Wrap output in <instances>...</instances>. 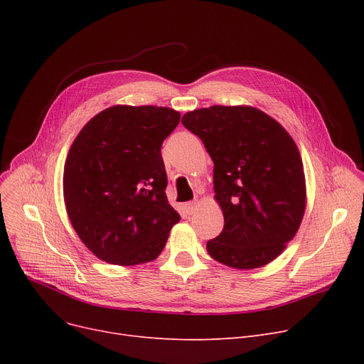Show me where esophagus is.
<instances>
[{
    "instance_id": "obj_1",
    "label": "esophagus",
    "mask_w": 364,
    "mask_h": 364,
    "mask_svg": "<svg viewBox=\"0 0 364 364\" xmlns=\"http://www.w3.org/2000/svg\"><path fill=\"white\" fill-rule=\"evenodd\" d=\"M196 209H198V202H188V203L184 205V211H186L187 215L195 214Z\"/></svg>"
}]
</instances>
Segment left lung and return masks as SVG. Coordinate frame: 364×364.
<instances>
[{"mask_svg":"<svg viewBox=\"0 0 364 364\" xmlns=\"http://www.w3.org/2000/svg\"><path fill=\"white\" fill-rule=\"evenodd\" d=\"M181 122L203 141L214 162L224 228L208 240V254L239 270L272 262L296 235L307 205L294 139L252 106L196 109L184 113Z\"/></svg>","mask_w":364,"mask_h":364,"instance_id":"8db88e82","label":"left lung"}]
</instances>
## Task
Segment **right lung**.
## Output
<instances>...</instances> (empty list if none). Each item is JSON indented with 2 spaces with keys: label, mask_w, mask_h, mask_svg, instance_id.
Listing matches in <instances>:
<instances>
[{
  "label": "right lung",
  "mask_w": 364,
  "mask_h": 364,
  "mask_svg": "<svg viewBox=\"0 0 364 364\" xmlns=\"http://www.w3.org/2000/svg\"><path fill=\"white\" fill-rule=\"evenodd\" d=\"M180 112L117 105L73 140L63 172L66 211L76 235L102 261L137 265L159 257L180 215L168 203L164 140Z\"/></svg>",
  "instance_id": "right-lung-1"
}]
</instances>
